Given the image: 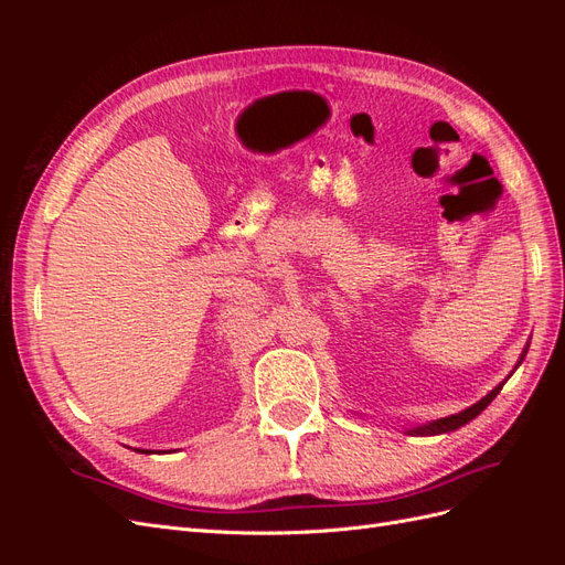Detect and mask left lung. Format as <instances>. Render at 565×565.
<instances>
[{
  "mask_svg": "<svg viewBox=\"0 0 565 565\" xmlns=\"http://www.w3.org/2000/svg\"><path fill=\"white\" fill-rule=\"evenodd\" d=\"M502 386H504V384H500L498 388H492L486 398H481V401H478L476 405H471L469 409H465V413L452 415V417H446V419H438V422H431V424H424V426H417V429H409L407 434H413V436H434V434L455 431V429H459V426H465L467 422H471L473 417L481 415L483 409L494 401V396H498Z\"/></svg>",
  "mask_w": 565,
  "mask_h": 565,
  "instance_id": "8db88e82",
  "label": "left lung"
}]
</instances>
